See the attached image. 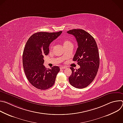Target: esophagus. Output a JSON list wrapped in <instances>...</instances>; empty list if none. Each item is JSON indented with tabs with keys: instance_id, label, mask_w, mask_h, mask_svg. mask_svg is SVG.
I'll return each mask as SVG.
<instances>
[{
	"instance_id": "esophagus-1",
	"label": "esophagus",
	"mask_w": 123,
	"mask_h": 123,
	"mask_svg": "<svg viewBox=\"0 0 123 123\" xmlns=\"http://www.w3.org/2000/svg\"><path fill=\"white\" fill-rule=\"evenodd\" d=\"M66 68V67H65V66H61V67H60V69H65Z\"/></svg>"
}]
</instances>
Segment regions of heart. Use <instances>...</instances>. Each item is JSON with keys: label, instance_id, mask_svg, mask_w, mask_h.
I'll return each instance as SVG.
<instances>
[{"label": "heart", "instance_id": "obj_1", "mask_svg": "<svg viewBox=\"0 0 123 123\" xmlns=\"http://www.w3.org/2000/svg\"><path fill=\"white\" fill-rule=\"evenodd\" d=\"M62 43H63V45L64 47V48H67L68 47H69V46H73V43H72V42L71 41H69V40L68 39H64L63 41H62ZM53 46H54V44H51V45H50V49H51L52 48V47H53Z\"/></svg>", "mask_w": 123, "mask_h": 123}]
</instances>
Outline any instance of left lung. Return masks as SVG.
<instances>
[{
  "label": "left lung",
  "instance_id": "left-lung-1",
  "mask_svg": "<svg viewBox=\"0 0 123 123\" xmlns=\"http://www.w3.org/2000/svg\"><path fill=\"white\" fill-rule=\"evenodd\" d=\"M75 37L78 48L73 61H77L80 67L75 70L71 67L72 74L68 78L69 83L78 89L88 86L94 79L100 64L99 51L94 38L82 29H73L67 31Z\"/></svg>",
  "mask_w": 123,
  "mask_h": 123
}]
</instances>
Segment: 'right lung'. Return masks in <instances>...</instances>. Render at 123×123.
Here are the masks:
<instances>
[{
  "label": "right lung",
  "mask_w": 123,
  "mask_h": 123,
  "mask_svg": "<svg viewBox=\"0 0 123 123\" xmlns=\"http://www.w3.org/2000/svg\"><path fill=\"white\" fill-rule=\"evenodd\" d=\"M62 32H38L33 34L28 40L24 49L22 59L25 75L29 82L36 88L45 90L55 84L58 66L46 68L43 65L44 57L49 52V46Z\"/></svg>",
  "instance_id": "right-lung-1"
}]
</instances>
